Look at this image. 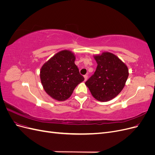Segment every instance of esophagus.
I'll use <instances>...</instances> for the list:
<instances>
[{
  "label": "esophagus",
  "mask_w": 155,
  "mask_h": 155,
  "mask_svg": "<svg viewBox=\"0 0 155 155\" xmlns=\"http://www.w3.org/2000/svg\"><path fill=\"white\" fill-rule=\"evenodd\" d=\"M84 78H85V81H87V78H88L87 75H85V76H84Z\"/></svg>",
  "instance_id": "esophagus-1"
}]
</instances>
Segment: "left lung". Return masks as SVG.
<instances>
[{"instance_id":"left-lung-1","label":"left lung","mask_w":155,"mask_h":155,"mask_svg":"<svg viewBox=\"0 0 155 155\" xmlns=\"http://www.w3.org/2000/svg\"><path fill=\"white\" fill-rule=\"evenodd\" d=\"M94 58L97 66L85 85L95 99L108 101L122 91L129 76V70L122 61L112 53L104 52Z\"/></svg>"}]
</instances>
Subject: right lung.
Listing matches in <instances>:
<instances>
[{"label": "right lung", "mask_w": 155, "mask_h": 155, "mask_svg": "<svg viewBox=\"0 0 155 155\" xmlns=\"http://www.w3.org/2000/svg\"><path fill=\"white\" fill-rule=\"evenodd\" d=\"M74 54L62 50L54 55L41 68L40 78L45 92L54 99L64 101L70 97L76 86L84 81L75 64Z\"/></svg>", "instance_id": "add662e5"}]
</instances>
